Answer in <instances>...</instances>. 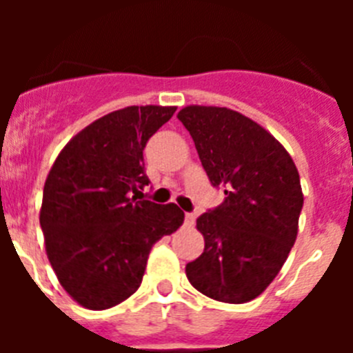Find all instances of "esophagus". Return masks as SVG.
Returning a JSON list of instances; mask_svg holds the SVG:
<instances>
[{"label": "esophagus", "mask_w": 353, "mask_h": 353, "mask_svg": "<svg viewBox=\"0 0 353 353\" xmlns=\"http://www.w3.org/2000/svg\"><path fill=\"white\" fill-rule=\"evenodd\" d=\"M196 221V215L191 214V212H187L185 214V226H192Z\"/></svg>", "instance_id": "1"}]
</instances>
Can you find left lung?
<instances>
[{"instance_id":"left-lung-1","label":"left lung","mask_w":353,"mask_h":353,"mask_svg":"<svg viewBox=\"0 0 353 353\" xmlns=\"http://www.w3.org/2000/svg\"><path fill=\"white\" fill-rule=\"evenodd\" d=\"M176 118L226 194L196 221L205 249L187 263V279L214 301L244 304L274 281L295 244L304 203L297 166L272 134L233 109L187 105Z\"/></svg>"}]
</instances>
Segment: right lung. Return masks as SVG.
<instances>
[{"label":"right lung","mask_w":353,"mask_h":353,"mask_svg":"<svg viewBox=\"0 0 353 353\" xmlns=\"http://www.w3.org/2000/svg\"><path fill=\"white\" fill-rule=\"evenodd\" d=\"M174 111L129 105L99 118L65 145L46 179V252L65 292L86 310L129 299L141 285L152 245L182 226L174 203L138 199L150 183L143 150Z\"/></svg>","instance_id":"obj_1"}]
</instances>
